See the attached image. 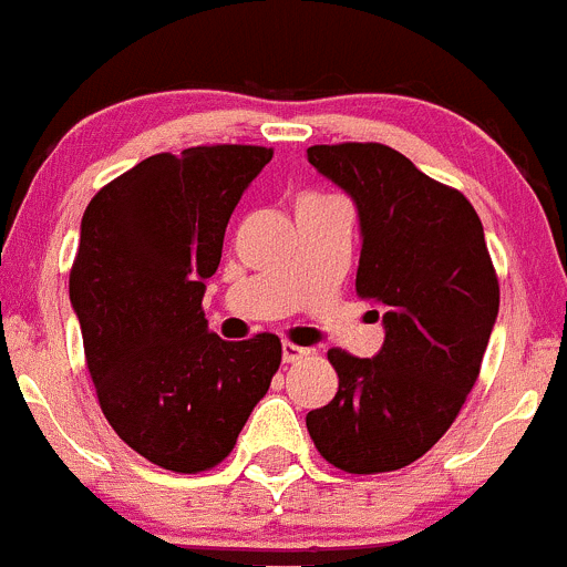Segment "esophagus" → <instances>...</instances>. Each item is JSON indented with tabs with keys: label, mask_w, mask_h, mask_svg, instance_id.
Returning a JSON list of instances; mask_svg holds the SVG:
<instances>
[{
	"label": "esophagus",
	"mask_w": 567,
	"mask_h": 567,
	"mask_svg": "<svg viewBox=\"0 0 567 567\" xmlns=\"http://www.w3.org/2000/svg\"><path fill=\"white\" fill-rule=\"evenodd\" d=\"M280 353H284V361H287V364H292V361H300L303 355H309V348H300V344L295 342H284Z\"/></svg>",
	"instance_id": "obj_1"
}]
</instances>
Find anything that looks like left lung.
Returning a JSON list of instances; mask_svg holds the SVG:
<instances>
[{
    "label": "left lung",
    "mask_w": 567,
    "mask_h": 567,
    "mask_svg": "<svg viewBox=\"0 0 567 567\" xmlns=\"http://www.w3.org/2000/svg\"><path fill=\"white\" fill-rule=\"evenodd\" d=\"M309 164L353 199L355 292L381 309L384 344L373 359L328 350L339 390L306 429L339 471H398L451 429L478 379L498 317L482 219L384 144H317Z\"/></svg>",
    "instance_id": "obj_1"
}]
</instances>
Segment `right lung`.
Returning a JSON list of instances; mask_svg holds the SVG:
<instances>
[{"label":"right lung","mask_w":567,"mask_h":567,"mask_svg":"<svg viewBox=\"0 0 567 567\" xmlns=\"http://www.w3.org/2000/svg\"><path fill=\"white\" fill-rule=\"evenodd\" d=\"M269 158L250 144L153 155L80 223L69 300L102 414L166 471L219 465L280 364L275 333L225 342L203 315L230 214Z\"/></svg>","instance_id":"1"}]
</instances>
